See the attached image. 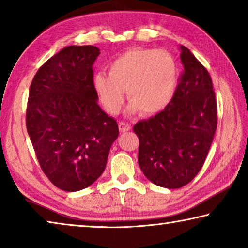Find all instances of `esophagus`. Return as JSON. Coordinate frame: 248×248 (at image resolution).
<instances>
[{
    "mask_svg": "<svg viewBox=\"0 0 248 248\" xmlns=\"http://www.w3.org/2000/svg\"><path fill=\"white\" fill-rule=\"evenodd\" d=\"M131 129V125H130L129 124H125V123H119V130L121 132H125V131H129V130Z\"/></svg>",
    "mask_w": 248,
    "mask_h": 248,
    "instance_id": "34e87169",
    "label": "esophagus"
}]
</instances>
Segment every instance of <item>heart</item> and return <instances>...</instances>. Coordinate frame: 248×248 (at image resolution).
<instances>
[{
    "label": "heart",
    "instance_id": "heart-1",
    "mask_svg": "<svg viewBox=\"0 0 248 248\" xmlns=\"http://www.w3.org/2000/svg\"><path fill=\"white\" fill-rule=\"evenodd\" d=\"M109 75L95 74L94 89L111 114H118L128 93L129 114L155 115L174 99L179 81L176 58L164 49H130L108 66Z\"/></svg>",
    "mask_w": 248,
    "mask_h": 248
}]
</instances>
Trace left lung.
<instances>
[{"label": "left lung", "mask_w": 248, "mask_h": 248, "mask_svg": "<svg viewBox=\"0 0 248 248\" xmlns=\"http://www.w3.org/2000/svg\"><path fill=\"white\" fill-rule=\"evenodd\" d=\"M184 72L164 110L134 125L138 161L150 182L176 189L190 183L207 157L217 130V100L207 69L179 46Z\"/></svg>", "instance_id": "8db88e82"}]
</instances>
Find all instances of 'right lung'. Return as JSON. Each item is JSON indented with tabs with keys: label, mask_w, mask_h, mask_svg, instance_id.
Listing matches in <instances>:
<instances>
[{
	"label": "right lung",
	"mask_w": 248,
	"mask_h": 248,
	"mask_svg": "<svg viewBox=\"0 0 248 248\" xmlns=\"http://www.w3.org/2000/svg\"><path fill=\"white\" fill-rule=\"evenodd\" d=\"M95 46H68L54 54L31 84L26 125L41 170L54 186L78 191L107 164L118 138L117 121L102 110L93 84Z\"/></svg>",
	"instance_id": "add662e5"
}]
</instances>
